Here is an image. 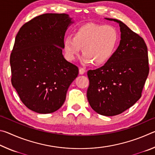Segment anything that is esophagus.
I'll use <instances>...</instances> for the list:
<instances>
[{
    "instance_id": "obj_1",
    "label": "esophagus",
    "mask_w": 155,
    "mask_h": 155,
    "mask_svg": "<svg viewBox=\"0 0 155 155\" xmlns=\"http://www.w3.org/2000/svg\"><path fill=\"white\" fill-rule=\"evenodd\" d=\"M85 69H83V68H80V69H79V74L82 75L83 74H85Z\"/></svg>"
}]
</instances>
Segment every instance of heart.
Returning <instances> with one entry per match:
<instances>
[{"instance_id": "b5f03b06", "label": "heart", "mask_w": 155, "mask_h": 155, "mask_svg": "<svg viewBox=\"0 0 155 155\" xmlns=\"http://www.w3.org/2000/svg\"><path fill=\"white\" fill-rule=\"evenodd\" d=\"M119 34L109 25L87 23L78 28L74 36L66 37L63 48L69 61H74L83 49V62L103 65L110 61L116 51Z\"/></svg>"}]
</instances>
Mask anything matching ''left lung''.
I'll return each instance as SVG.
<instances>
[{
	"label": "left lung",
	"mask_w": 155,
	"mask_h": 155,
	"mask_svg": "<svg viewBox=\"0 0 155 155\" xmlns=\"http://www.w3.org/2000/svg\"><path fill=\"white\" fill-rule=\"evenodd\" d=\"M120 44L112 58L103 67L89 70L87 97L94 111L114 116L132 107L141 96L149 73L148 48L142 38L122 21Z\"/></svg>",
	"instance_id": "1"
}]
</instances>
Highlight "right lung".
<instances>
[{
    "mask_svg": "<svg viewBox=\"0 0 155 155\" xmlns=\"http://www.w3.org/2000/svg\"><path fill=\"white\" fill-rule=\"evenodd\" d=\"M74 22L65 14H45L22 26L10 57L12 83L25 105L51 114L64 104L78 68L62 54L65 31Z\"/></svg>",
    "mask_w": 155,
    "mask_h": 155,
    "instance_id": "add662e5",
    "label": "right lung"
}]
</instances>
